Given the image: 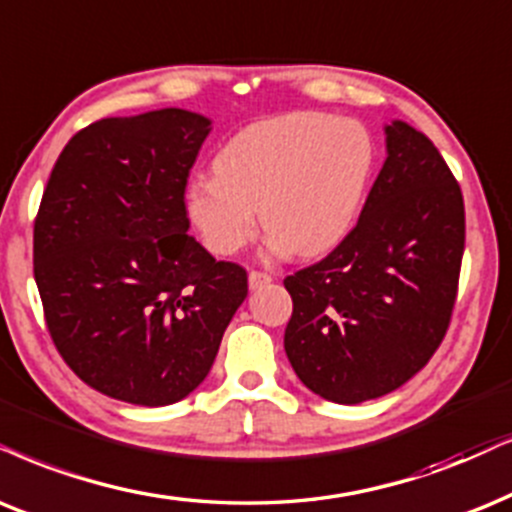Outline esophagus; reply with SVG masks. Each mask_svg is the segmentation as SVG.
<instances>
[{
    "label": "esophagus",
    "instance_id": "1",
    "mask_svg": "<svg viewBox=\"0 0 512 512\" xmlns=\"http://www.w3.org/2000/svg\"><path fill=\"white\" fill-rule=\"evenodd\" d=\"M248 283H250L252 290H260L262 286H267V283H271V276L264 274V271L252 269L250 274H248Z\"/></svg>",
    "mask_w": 512,
    "mask_h": 512
}]
</instances>
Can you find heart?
I'll use <instances>...</instances> for the list:
<instances>
[{
  "instance_id": "b5f03b06",
  "label": "heart",
  "mask_w": 512,
  "mask_h": 512,
  "mask_svg": "<svg viewBox=\"0 0 512 512\" xmlns=\"http://www.w3.org/2000/svg\"><path fill=\"white\" fill-rule=\"evenodd\" d=\"M375 167V141L357 120L288 113L252 122L215 158L217 177L186 189V215L212 255L229 257L255 236L269 248L316 257L357 222Z\"/></svg>"
}]
</instances>
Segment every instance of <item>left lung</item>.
I'll use <instances>...</instances> for the list:
<instances>
[{
  "instance_id": "8db88e82",
  "label": "left lung",
  "mask_w": 512,
  "mask_h": 512,
  "mask_svg": "<svg viewBox=\"0 0 512 512\" xmlns=\"http://www.w3.org/2000/svg\"><path fill=\"white\" fill-rule=\"evenodd\" d=\"M387 158L357 226L321 262L286 276V354L335 404L397 390L442 345L465 248L463 193L435 144L385 127Z\"/></svg>"
}]
</instances>
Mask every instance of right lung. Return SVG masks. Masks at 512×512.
Masks as SVG:
<instances>
[{"mask_svg":"<svg viewBox=\"0 0 512 512\" xmlns=\"http://www.w3.org/2000/svg\"><path fill=\"white\" fill-rule=\"evenodd\" d=\"M210 120L181 108L106 118L58 155L32 236L44 321L77 378L167 406L210 373L248 274L189 231L186 181Z\"/></svg>","mask_w":512,"mask_h":512,"instance_id":"obj_1","label":"right lung"}]
</instances>
